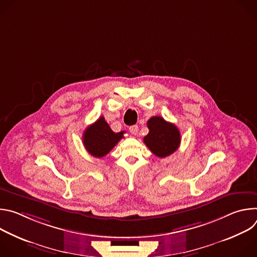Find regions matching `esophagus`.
<instances>
[{
	"label": "esophagus",
	"instance_id": "1",
	"mask_svg": "<svg viewBox=\"0 0 257 257\" xmlns=\"http://www.w3.org/2000/svg\"><path fill=\"white\" fill-rule=\"evenodd\" d=\"M129 130H130L131 134H133V135H136V134H137V132H138V126H137V125H133V126H130V127H129Z\"/></svg>",
	"mask_w": 257,
	"mask_h": 257
}]
</instances>
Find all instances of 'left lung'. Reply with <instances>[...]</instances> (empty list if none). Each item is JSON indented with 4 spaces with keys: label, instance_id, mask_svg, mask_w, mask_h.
Wrapping results in <instances>:
<instances>
[{
    "label": "left lung",
    "instance_id": "obj_1",
    "mask_svg": "<svg viewBox=\"0 0 257 257\" xmlns=\"http://www.w3.org/2000/svg\"><path fill=\"white\" fill-rule=\"evenodd\" d=\"M149 134L143 142L150 151L159 158H166L175 153L181 142L179 129L160 116L152 117L148 121Z\"/></svg>",
    "mask_w": 257,
    "mask_h": 257
}]
</instances>
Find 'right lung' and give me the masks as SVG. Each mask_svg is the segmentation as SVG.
<instances>
[{
  "mask_svg": "<svg viewBox=\"0 0 257 257\" xmlns=\"http://www.w3.org/2000/svg\"><path fill=\"white\" fill-rule=\"evenodd\" d=\"M125 131L115 133L101 116L89 125L82 136L85 150L95 158H102L113 150L114 146L124 137Z\"/></svg>",
  "mask_w": 257,
  "mask_h": 257,
  "instance_id": "1",
  "label": "right lung"
}]
</instances>
